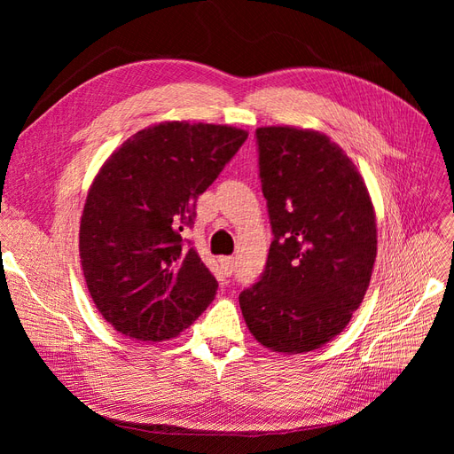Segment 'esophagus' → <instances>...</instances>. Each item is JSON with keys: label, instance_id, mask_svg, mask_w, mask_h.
Wrapping results in <instances>:
<instances>
[{"label": "esophagus", "instance_id": "obj_1", "mask_svg": "<svg viewBox=\"0 0 454 454\" xmlns=\"http://www.w3.org/2000/svg\"><path fill=\"white\" fill-rule=\"evenodd\" d=\"M219 265H222L225 274H232V270H235V257H232V255L219 257Z\"/></svg>", "mask_w": 454, "mask_h": 454}]
</instances>
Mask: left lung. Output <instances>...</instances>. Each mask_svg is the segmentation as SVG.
Segmentation results:
<instances>
[{"instance_id":"obj_1","label":"left lung","mask_w":454,"mask_h":454,"mask_svg":"<svg viewBox=\"0 0 454 454\" xmlns=\"http://www.w3.org/2000/svg\"><path fill=\"white\" fill-rule=\"evenodd\" d=\"M259 177L274 240L263 277L239 297L265 348L303 354L358 310L377 257V223L356 164L325 134L261 127Z\"/></svg>"}]
</instances>
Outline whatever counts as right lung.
Listing matches in <instances>:
<instances>
[{"instance_id": "1", "label": "right lung", "mask_w": 454, "mask_h": 454, "mask_svg": "<svg viewBox=\"0 0 454 454\" xmlns=\"http://www.w3.org/2000/svg\"><path fill=\"white\" fill-rule=\"evenodd\" d=\"M246 138L229 125L164 121L102 164L81 215L79 255L96 309L119 333L172 339L214 301L217 280L182 231Z\"/></svg>"}]
</instances>
